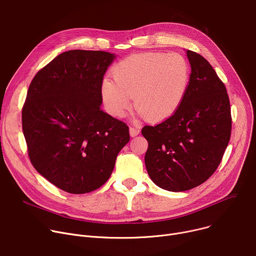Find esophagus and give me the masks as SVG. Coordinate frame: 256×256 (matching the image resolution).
I'll list each match as a JSON object with an SVG mask.
<instances>
[{"label": "esophagus", "mask_w": 256, "mask_h": 256, "mask_svg": "<svg viewBox=\"0 0 256 256\" xmlns=\"http://www.w3.org/2000/svg\"><path fill=\"white\" fill-rule=\"evenodd\" d=\"M130 134L132 137H136L140 134V128L138 126H130Z\"/></svg>", "instance_id": "esophagus-1"}]
</instances>
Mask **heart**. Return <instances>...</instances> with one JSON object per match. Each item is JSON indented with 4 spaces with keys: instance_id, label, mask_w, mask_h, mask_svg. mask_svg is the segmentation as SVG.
I'll use <instances>...</instances> for the list:
<instances>
[{
    "instance_id": "b5f03b06",
    "label": "heart",
    "mask_w": 256,
    "mask_h": 256,
    "mask_svg": "<svg viewBox=\"0 0 256 256\" xmlns=\"http://www.w3.org/2000/svg\"><path fill=\"white\" fill-rule=\"evenodd\" d=\"M113 79H104L100 94L114 116L122 117L132 106L150 122L174 114L182 104L190 82V66L179 54H132L113 68Z\"/></svg>"
}]
</instances>
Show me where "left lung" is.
<instances>
[{"label":"left lung","instance_id":"8db88e82","mask_svg":"<svg viewBox=\"0 0 256 256\" xmlns=\"http://www.w3.org/2000/svg\"><path fill=\"white\" fill-rule=\"evenodd\" d=\"M190 82L177 111L156 126H145V164L151 180L168 192L200 185L216 171L230 139L232 114L224 83L209 62L187 50Z\"/></svg>","mask_w":256,"mask_h":256}]
</instances>
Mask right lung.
Instances as JSON below:
<instances>
[{"instance_id": "1", "label": "right lung", "mask_w": 256, "mask_h": 256, "mask_svg": "<svg viewBox=\"0 0 256 256\" xmlns=\"http://www.w3.org/2000/svg\"><path fill=\"white\" fill-rule=\"evenodd\" d=\"M114 54L69 50L32 78L22 107L28 158L45 179L69 194L96 190L110 178L128 126L100 109V86Z\"/></svg>"}]
</instances>
